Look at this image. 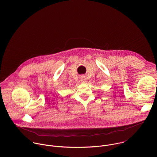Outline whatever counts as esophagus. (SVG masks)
<instances>
[{"mask_svg": "<svg viewBox=\"0 0 157 157\" xmlns=\"http://www.w3.org/2000/svg\"><path fill=\"white\" fill-rule=\"evenodd\" d=\"M80 81L82 82V83H85L86 82V78L85 77V76H81L80 77Z\"/></svg>", "mask_w": 157, "mask_h": 157, "instance_id": "1", "label": "esophagus"}]
</instances>
